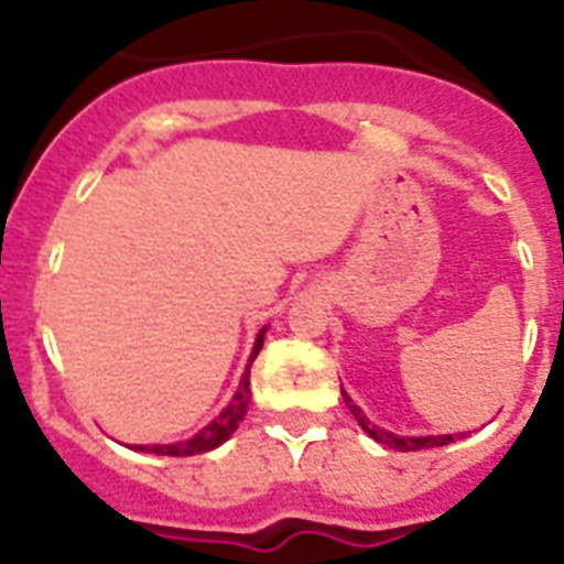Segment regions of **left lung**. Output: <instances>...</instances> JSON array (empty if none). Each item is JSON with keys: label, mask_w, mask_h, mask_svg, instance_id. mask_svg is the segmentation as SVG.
Masks as SVG:
<instances>
[{"label": "left lung", "mask_w": 564, "mask_h": 564, "mask_svg": "<svg viewBox=\"0 0 564 564\" xmlns=\"http://www.w3.org/2000/svg\"><path fill=\"white\" fill-rule=\"evenodd\" d=\"M343 398H345V406L351 410L354 419L360 421V427L366 430V433H369L375 442H380V445H386V447H394V451H421V447H442V445H451L454 438H459V433H456V436H394V433H389V430H380L377 424H371V421L362 415V410L351 401V394L345 392V389H343Z\"/></svg>", "instance_id": "1"}]
</instances>
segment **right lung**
<instances>
[{
  "label": "right lung",
  "mask_w": 564,
  "mask_h": 564,
  "mask_svg": "<svg viewBox=\"0 0 564 564\" xmlns=\"http://www.w3.org/2000/svg\"><path fill=\"white\" fill-rule=\"evenodd\" d=\"M263 336H265V327L257 334L254 339V351H251V360L246 366V375L239 380V389L237 394L230 398V403L225 410L219 412V419H213L202 433H195L193 438L187 442H175V445H131V451H143V454H158V456H195V454H207L213 447H219L221 442H228L230 433L239 427V421L246 419V410H248V401H251V362L254 357L260 354L263 348Z\"/></svg>",
  "instance_id": "add662e5"
}]
</instances>
